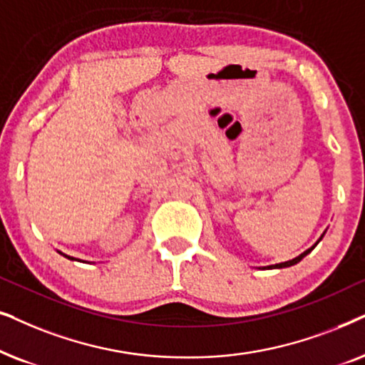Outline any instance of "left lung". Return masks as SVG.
I'll return each instance as SVG.
<instances>
[{"instance_id":"8db88e82","label":"left lung","mask_w":365,"mask_h":365,"mask_svg":"<svg viewBox=\"0 0 365 365\" xmlns=\"http://www.w3.org/2000/svg\"><path fill=\"white\" fill-rule=\"evenodd\" d=\"M315 249V245L312 247V249H309V250H305L304 252V254L302 255H299V257H295V259H292V260H289V262H284V264H277V265H270V269H272V267H274V269H284V267H290V265H295V264H299V262L300 260H302L304 259V257L305 255H307V254H310V252H312Z\"/></svg>"}]
</instances>
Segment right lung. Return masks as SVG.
<instances>
[{"label": "right lung", "mask_w": 365, "mask_h": 365, "mask_svg": "<svg viewBox=\"0 0 365 365\" xmlns=\"http://www.w3.org/2000/svg\"><path fill=\"white\" fill-rule=\"evenodd\" d=\"M68 259H71V257H68ZM71 260H73V259H71Z\"/></svg>", "instance_id": "obj_1"}]
</instances>
